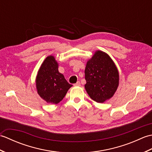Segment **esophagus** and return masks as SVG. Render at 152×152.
<instances>
[{"instance_id": "34e87169", "label": "esophagus", "mask_w": 152, "mask_h": 152, "mask_svg": "<svg viewBox=\"0 0 152 152\" xmlns=\"http://www.w3.org/2000/svg\"><path fill=\"white\" fill-rule=\"evenodd\" d=\"M80 85H81V83H80V82L78 81V82H77L74 86H80Z\"/></svg>"}]
</instances>
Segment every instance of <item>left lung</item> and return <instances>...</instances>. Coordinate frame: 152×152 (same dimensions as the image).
Segmentation results:
<instances>
[{
	"instance_id": "obj_1",
	"label": "left lung",
	"mask_w": 152,
	"mask_h": 152,
	"mask_svg": "<svg viewBox=\"0 0 152 152\" xmlns=\"http://www.w3.org/2000/svg\"><path fill=\"white\" fill-rule=\"evenodd\" d=\"M85 79V88L90 97L102 103L114 95L119 84V73L108 55L97 51L87 63Z\"/></svg>"
}]
</instances>
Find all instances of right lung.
Wrapping results in <instances>:
<instances>
[{"instance_id":"right-lung-1","label":"right lung","mask_w":152,"mask_h":152,"mask_svg":"<svg viewBox=\"0 0 152 152\" xmlns=\"http://www.w3.org/2000/svg\"><path fill=\"white\" fill-rule=\"evenodd\" d=\"M37 89L39 95L47 102L57 104L62 101L71 87L58 70V64L53 56L44 60L37 74Z\"/></svg>"}]
</instances>
